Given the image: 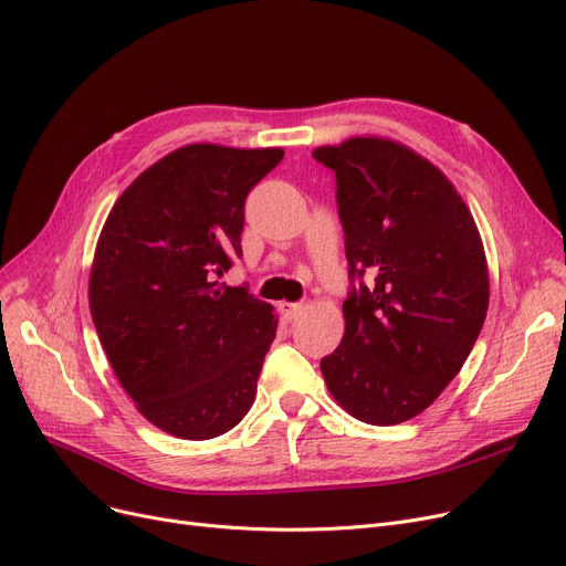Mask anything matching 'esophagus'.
<instances>
[{
  "mask_svg": "<svg viewBox=\"0 0 566 566\" xmlns=\"http://www.w3.org/2000/svg\"><path fill=\"white\" fill-rule=\"evenodd\" d=\"M301 312H303V303H280V314H282L286 321L298 318Z\"/></svg>",
  "mask_w": 566,
  "mask_h": 566,
  "instance_id": "esophagus-1",
  "label": "esophagus"
}]
</instances>
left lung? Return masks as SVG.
<instances>
[{"instance_id": "obj_1", "label": "left lung", "mask_w": 566, "mask_h": 566, "mask_svg": "<svg viewBox=\"0 0 566 566\" xmlns=\"http://www.w3.org/2000/svg\"><path fill=\"white\" fill-rule=\"evenodd\" d=\"M312 156L335 171L348 275L360 280L321 374L355 420L401 424L440 397L480 337L482 235L450 178L395 139L350 137Z\"/></svg>"}]
</instances>
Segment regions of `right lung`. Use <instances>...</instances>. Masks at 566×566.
Returning <instances> with one entry per match:
<instances>
[{
    "label": "right lung",
    "mask_w": 566,
    "mask_h": 566,
    "mask_svg": "<svg viewBox=\"0 0 566 566\" xmlns=\"http://www.w3.org/2000/svg\"><path fill=\"white\" fill-rule=\"evenodd\" d=\"M282 148L188 144L142 171L103 224L88 310L137 410L184 440H208L254 403L277 316L216 277L241 256L248 192Z\"/></svg>",
    "instance_id": "1"
}]
</instances>
